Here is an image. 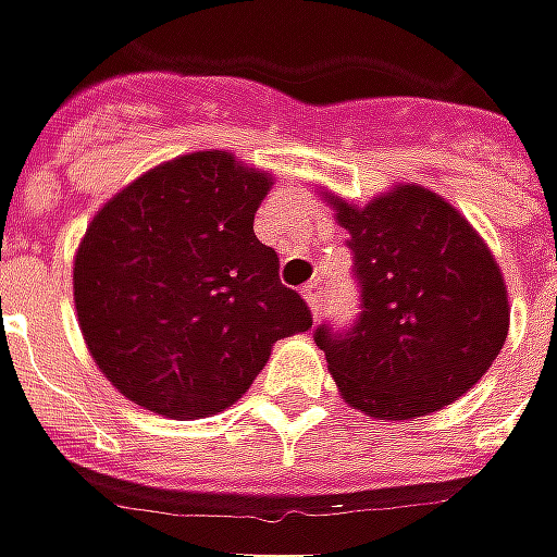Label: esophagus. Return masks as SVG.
Segmentation results:
<instances>
[{"label": "esophagus", "instance_id": "esophagus-1", "mask_svg": "<svg viewBox=\"0 0 557 557\" xmlns=\"http://www.w3.org/2000/svg\"><path fill=\"white\" fill-rule=\"evenodd\" d=\"M302 296H305V302H308V308L318 314V311H321V302H324V283H321V280H311V283H305Z\"/></svg>", "mask_w": 557, "mask_h": 557}]
</instances>
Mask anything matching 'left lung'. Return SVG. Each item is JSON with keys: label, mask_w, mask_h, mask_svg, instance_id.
I'll return each instance as SVG.
<instances>
[{"label": "left lung", "mask_w": 557, "mask_h": 557, "mask_svg": "<svg viewBox=\"0 0 557 557\" xmlns=\"http://www.w3.org/2000/svg\"><path fill=\"white\" fill-rule=\"evenodd\" d=\"M349 231L358 318L314 343L349 405L408 421L465 396L508 336V293L486 243L421 186L371 206L333 202Z\"/></svg>", "instance_id": "obj_1"}]
</instances>
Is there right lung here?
Instances as JSON below:
<instances>
[{"label":"right lung","instance_id":"add662e5","mask_svg":"<svg viewBox=\"0 0 557 557\" xmlns=\"http://www.w3.org/2000/svg\"><path fill=\"white\" fill-rule=\"evenodd\" d=\"M271 181L227 152L158 164L86 227L74 261L81 330L136 405L196 421L239 399L271 346L311 326L255 236Z\"/></svg>","mask_w":557,"mask_h":557}]
</instances>
